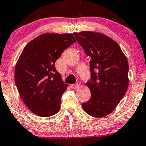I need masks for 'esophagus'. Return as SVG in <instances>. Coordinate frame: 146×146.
I'll return each instance as SVG.
<instances>
[{"label":"esophagus","instance_id":"1","mask_svg":"<svg viewBox=\"0 0 146 146\" xmlns=\"http://www.w3.org/2000/svg\"><path fill=\"white\" fill-rule=\"evenodd\" d=\"M80 84H81L80 82H77L75 84L72 85L71 87H72V88H73V89H77V88H78V87H79V86H80Z\"/></svg>","mask_w":146,"mask_h":146}]
</instances>
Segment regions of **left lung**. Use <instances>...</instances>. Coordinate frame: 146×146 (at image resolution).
Wrapping results in <instances>:
<instances>
[{
    "label": "left lung",
    "mask_w": 146,
    "mask_h": 146,
    "mask_svg": "<svg viewBox=\"0 0 146 146\" xmlns=\"http://www.w3.org/2000/svg\"><path fill=\"white\" fill-rule=\"evenodd\" d=\"M90 61L91 77L86 83L91 98L82 104L84 111L94 117L112 112L123 99L129 86V64L119 45L100 33H73Z\"/></svg>",
    "instance_id": "8db88e82"
}]
</instances>
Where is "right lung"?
<instances>
[{
    "instance_id": "1",
    "label": "right lung",
    "mask_w": 146,
    "mask_h": 146,
    "mask_svg": "<svg viewBox=\"0 0 146 146\" xmlns=\"http://www.w3.org/2000/svg\"><path fill=\"white\" fill-rule=\"evenodd\" d=\"M75 41L70 34H44L22 51L15 82L22 100L36 115L50 117L59 110L61 96L69 86L62 80L55 62Z\"/></svg>"
}]
</instances>
